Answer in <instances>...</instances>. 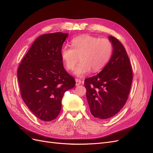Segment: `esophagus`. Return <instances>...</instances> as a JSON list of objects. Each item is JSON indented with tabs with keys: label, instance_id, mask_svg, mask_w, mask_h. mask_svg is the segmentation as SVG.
Returning <instances> with one entry per match:
<instances>
[{
	"label": "esophagus",
	"instance_id": "obj_1",
	"mask_svg": "<svg viewBox=\"0 0 153 153\" xmlns=\"http://www.w3.org/2000/svg\"><path fill=\"white\" fill-rule=\"evenodd\" d=\"M80 84H81V80L80 79H78V78H76V85L78 86Z\"/></svg>",
	"mask_w": 153,
	"mask_h": 153
}]
</instances>
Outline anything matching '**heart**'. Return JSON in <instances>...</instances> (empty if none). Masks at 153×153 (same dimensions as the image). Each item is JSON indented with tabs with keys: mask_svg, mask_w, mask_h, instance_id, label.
<instances>
[{
	"mask_svg": "<svg viewBox=\"0 0 153 153\" xmlns=\"http://www.w3.org/2000/svg\"><path fill=\"white\" fill-rule=\"evenodd\" d=\"M71 47L65 45L61 50V57L68 70L71 71L78 61L75 74L82 76L91 70L96 73L101 70L108 62L112 53L113 44L106 38L100 39L90 35H82L73 38Z\"/></svg>",
	"mask_w": 153,
	"mask_h": 153,
	"instance_id": "1",
	"label": "heart"
}]
</instances>
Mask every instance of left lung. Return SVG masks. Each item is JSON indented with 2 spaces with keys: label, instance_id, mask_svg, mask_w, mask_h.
<instances>
[{
  "label": "left lung",
  "instance_id": "8db88e82",
  "mask_svg": "<svg viewBox=\"0 0 153 153\" xmlns=\"http://www.w3.org/2000/svg\"><path fill=\"white\" fill-rule=\"evenodd\" d=\"M110 61L98 75L84 80L86 97L91 114L96 118L113 117L128 100L133 80L132 68L124 46L114 37Z\"/></svg>",
  "mask_w": 153,
  "mask_h": 153
}]
</instances>
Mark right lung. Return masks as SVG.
Returning <instances> with one entry per match:
<instances>
[{
    "mask_svg": "<svg viewBox=\"0 0 153 153\" xmlns=\"http://www.w3.org/2000/svg\"><path fill=\"white\" fill-rule=\"evenodd\" d=\"M68 34L40 36L32 45L18 68L22 98L38 119L50 121L61 110V101L75 80L64 68L61 50Z\"/></svg>",
    "mask_w": 153,
    "mask_h": 153,
    "instance_id": "obj_1",
    "label": "right lung"
}]
</instances>
